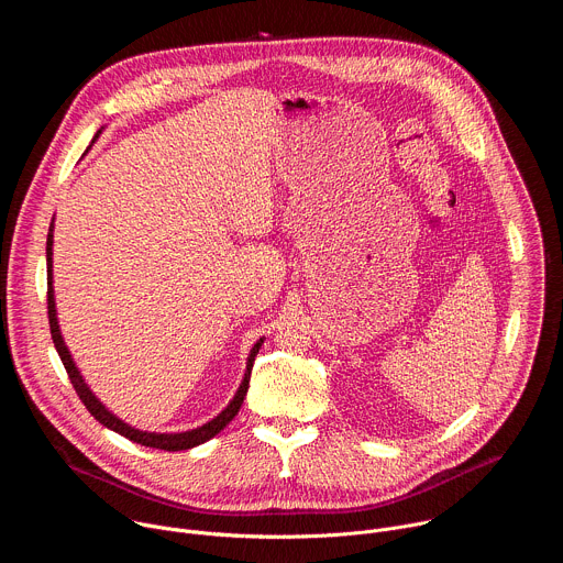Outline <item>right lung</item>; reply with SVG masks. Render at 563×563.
<instances>
[{"instance_id": "add662e5", "label": "right lung", "mask_w": 563, "mask_h": 563, "mask_svg": "<svg viewBox=\"0 0 563 563\" xmlns=\"http://www.w3.org/2000/svg\"><path fill=\"white\" fill-rule=\"evenodd\" d=\"M98 137V135H96ZM93 137V140H96ZM46 274H48V291H46V302H48V325H51V336H53V343H55V350L64 363V369L79 396V400L87 406V410L109 430L126 437L129 441L133 443H140V445H146V448H155V450H167V452H178V450H189V448H196L209 439H213L240 410V406H243V400L247 396V389H250V378H252V367H254V361H256V354L263 345L265 339H261L252 352H250V358H247V369H245V378L243 383H240L235 396L229 400V406L216 417L211 419L209 423L196 428V430H189V432H178V434H157V432H142V430H135L131 428L129 423L120 421L115 415H111L102 404L100 398H96V394L89 389V385L85 383L82 374L77 372L66 345H64V339L59 334V325H57V316H55V298H53V222L48 227V238H46Z\"/></svg>"}]
</instances>
